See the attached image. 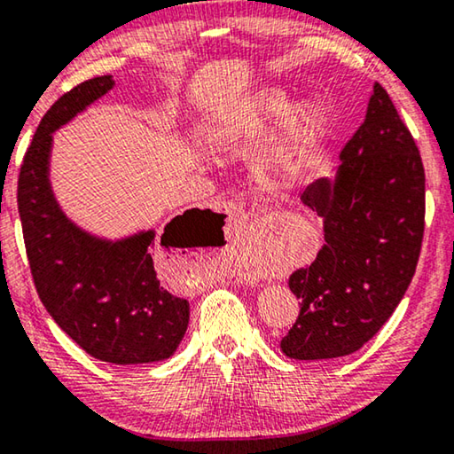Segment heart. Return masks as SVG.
<instances>
[{
    "mask_svg": "<svg viewBox=\"0 0 454 454\" xmlns=\"http://www.w3.org/2000/svg\"><path fill=\"white\" fill-rule=\"evenodd\" d=\"M267 110H269V114H273L275 118H281V120L289 118V106L281 96L270 98L267 101ZM226 140H228V137H226ZM277 262H279V259H270V267H277Z\"/></svg>",
    "mask_w": 454,
    "mask_h": 454,
    "instance_id": "obj_1",
    "label": "heart"
}]
</instances>
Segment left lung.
Segmentation results:
<instances>
[{"label":"left lung","instance_id":"1","mask_svg":"<svg viewBox=\"0 0 454 454\" xmlns=\"http://www.w3.org/2000/svg\"><path fill=\"white\" fill-rule=\"evenodd\" d=\"M336 179L301 193L324 222V247L289 277L300 314L281 350L300 361L355 353L408 289L424 239L426 175L394 101L373 85L367 118L340 153Z\"/></svg>","mask_w":454,"mask_h":454}]
</instances>
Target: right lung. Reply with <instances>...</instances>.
<instances>
[{"instance_id":"1","label":"right lung","mask_w":454,"mask_h":454,"mask_svg":"<svg viewBox=\"0 0 454 454\" xmlns=\"http://www.w3.org/2000/svg\"><path fill=\"white\" fill-rule=\"evenodd\" d=\"M112 85L110 75L83 81L44 114L20 167L18 212L34 287L52 320L87 355L138 364L171 356L189 322V301L168 294L157 279L153 254L159 242L184 248L224 215L195 207L168 222L160 239L151 230L120 242L93 239L65 218L46 175L52 132ZM193 211L202 218L189 219Z\"/></svg>"}]
</instances>
